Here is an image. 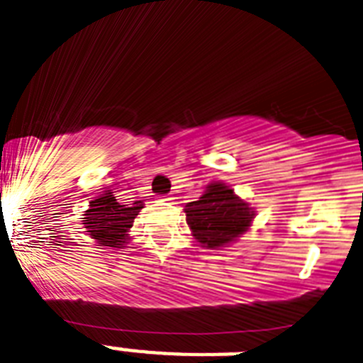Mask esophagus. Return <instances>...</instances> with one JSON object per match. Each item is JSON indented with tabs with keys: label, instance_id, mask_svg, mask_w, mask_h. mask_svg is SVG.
I'll return each mask as SVG.
<instances>
[{
	"label": "esophagus",
	"instance_id": "obj_1",
	"mask_svg": "<svg viewBox=\"0 0 363 363\" xmlns=\"http://www.w3.org/2000/svg\"><path fill=\"white\" fill-rule=\"evenodd\" d=\"M163 200H165V201H171L172 198H171V196H163Z\"/></svg>",
	"mask_w": 363,
	"mask_h": 363
}]
</instances>
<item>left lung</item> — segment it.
I'll return each instance as SVG.
<instances>
[{"mask_svg":"<svg viewBox=\"0 0 363 363\" xmlns=\"http://www.w3.org/2000/svg\"><path fill=\"white\" fill-rule=\"evenodd\" d=\"M185 216L192 236L207 249H220L233 243L251 227L255 211L240 200L223 182L207 185L200 200L185 205Z\"/></svg>","mask_w":363,"mask_h":363,"instance_id":"1","label":"left lung"}]
</instances>
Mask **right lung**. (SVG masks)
Wrapping results in <instances>:
<instances>
[{"mask_svg": "<svg viewBox=\"0 0 363 363\" xmlns=\"http://www.w3.org/2000/svg\"><path fill=\"white\" fill-rule=\"evenodd\" d=\"M143 209V201H134L130 205H121L112 192L105 191L101 196L91 201L89 209L83 214L82 221L86 233L91 234L99 245L121 247L129 240V229L134 218Z\"/></svg>", "mask_w": 363, "mask_h": 363, "instance_id": "add662e5", "label": "right lung"}]
</instances>
